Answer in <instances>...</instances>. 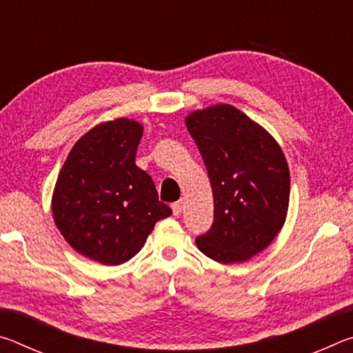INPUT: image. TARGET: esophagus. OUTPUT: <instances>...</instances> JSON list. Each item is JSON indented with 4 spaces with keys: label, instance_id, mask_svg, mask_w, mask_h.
<instances>
[{
    "label": "esophagus",
    "instance_id": "obj_1",
    "mask_svg": "<svg viewBox=\"0 0 353 353\" xmlns=\"http://www.w3.org/2000/svg\"><path fill=\"white\" fill-rule=\"evenodd\" d=\"M182 207H183V202H182V201H177V202H174V204L171 205V208H172V214H174V216H179V214L182 213Z\"/></svg>",
    "mask_w": 353,
    "mask_h": 353
}]
</instances>
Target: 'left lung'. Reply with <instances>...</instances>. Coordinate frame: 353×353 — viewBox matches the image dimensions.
I'll return each instance as SVG.
<instances>
[{
  "label": "left lung",
  "mask_w": 353,
  "mask_h": 353,
  "mask_svg": "<svg viewBox=\"0 0 353 353\" xmlns=\"http://www.w3.org/2000/svg\"><path fill=\"white\" fill-rule=\"evenodd\" d=\"M213 191V224L196 238L202 254L230 265L252 259L282 229L290 204V170L279 143L229 104L185 119Z\"/></svg>",
  "instance_id": "left-lung-1"
}]
</instances>
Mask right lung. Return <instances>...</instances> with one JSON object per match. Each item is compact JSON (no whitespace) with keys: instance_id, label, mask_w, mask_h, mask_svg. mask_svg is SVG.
Instances as JSON below:
<instances>
[{"instance_id":"1","label":"right lung","mask_w":353,"mask_h":353,"mask_svg":"<svg viewBox=\"0 0 353 353\" xmlns=\"http://www.w3.org/2000/svg\"><path fill=\"white\" fill-rule=\"evenodd\" d=\"M143 126L118 118L81 137L59 172L52 216L65 241L101 265L126 263L171 208L135 165Z\"/></svg>"}]
</instances>
